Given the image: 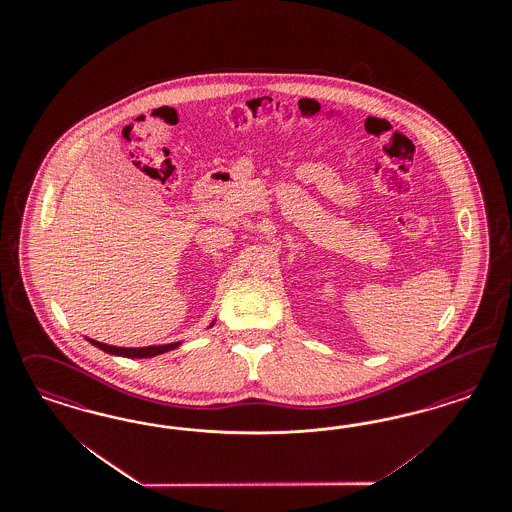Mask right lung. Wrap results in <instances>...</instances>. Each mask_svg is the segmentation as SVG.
Listing matches in <instances>:
<instances>
[{"mask_svg":"<svg viewBox=\"0 0 512 512\" xmlns=\"http://www.w3.org/2000/svg\"><path fill=\"white\" fill-rule=\"evenodd\" d=\"M214 321L210 322L207 328L214 326ZM85 340L89 343H93L98 349H102L104 353L108 355H114V357H125V359H150V357H157V355H163L167 351H172L176 347L182 345V341H172V343H161V345H146V347H117V345H108V343H102V341L91 340L85 336Z\"/></svg>","mask_w":512,"mask_h":512,"instance_id":"add662e5","label":"right lung"}]
</instances>
